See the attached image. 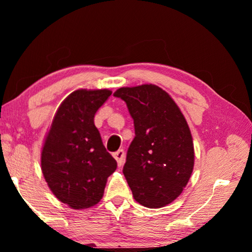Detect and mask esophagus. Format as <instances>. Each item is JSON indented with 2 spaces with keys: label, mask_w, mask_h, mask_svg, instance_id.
Listing matches in <instances>:
<instances>
[{
  "label": "esophagus",
  "mask_w": 252,
  "mask_h": 252,
  "mask_svg": "<svg viewBox=\"0 0 252 252\" xmlns=\"http://www.w3.org/2000/svg\"><path fill=\"white\" fill-rule=\"evenodd\" d=\"M113 157H114V159L117 160V162H118V164L121 165L125 163V160H126V153H125V151L122 150V149H120V150H118L117 152H114L113 153Z\"/></svg>",
  "instance_id": "1"
}]
</instances>
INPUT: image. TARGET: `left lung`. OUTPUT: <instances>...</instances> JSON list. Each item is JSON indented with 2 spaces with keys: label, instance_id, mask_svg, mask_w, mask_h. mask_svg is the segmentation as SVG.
I'll use <instances>...</instances> for the list:
<instances>
[{
  "label": "left lung",
  "instance_id": "obj_1",
  "mask_svg": "<svg viewBox=\"0 0 252 252\" xmlns=\"http://www.w3.org/2000/svg\"><path fill=\"white\" fill-rule=\"evenodd\" d=\"M135 136L126 152L123 174L135 201L148 208L171 203L182 192L194 163L192 136L185 117L157 85L121 88Z\"/></svg>",
  "mask_w": 252,
  "mask_h": 252
}]
</instances>
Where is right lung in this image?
I'll use <instances>...</instances> for the list:
<instances>
[{
    "label": "right lung",
    "mask_w": 252,
    "mask_h": 252,
    "mask_svg": "<svg viewBox=\"0 0 252 252\" xmlns=\"http://www.w3.org/2000/svg\"><path fill=\"white\" fill-rule=\"evenodd\" d=\"M109 90H78L58 109L41 156L42 172L60 201L73 209L96 204L117 161L106 151L94 126Z\"/></svg>",
    "instance_id": "1"
}]
</instances>
